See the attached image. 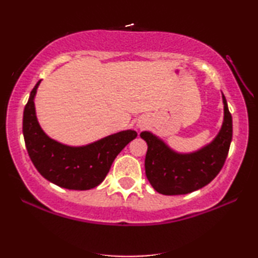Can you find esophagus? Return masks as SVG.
<instances>
[{"mask_svg":"<svg viewBox=\"0 0 258 258\" xmlns=\"http://www.w3.org/2000/svg\"><path fill=\"white\" fill-rule=\"evenodd\" d=\"M140 126H141V124H140ZM141 128H142V126H141Z\"/></svg>","mask_w":258,"mask_h":258,"instance_id":"1","label":"esophagus"}]
</instances>
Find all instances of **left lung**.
<instances>
[{
	"label": "left lung",
	"mask_w": 258,
	"mask_h": 258,
	"mask_svg": "<svg viewBox=\"0 0 258 258\" xmlns=\"http://www.w3.org/2000/svg\"><path fill=\"white\" fill-rule=\"evenodd\" d=\"M224 123L211 144L190 154L176 153L149 132L141 137L148 143L145 174L154 190L162 195H184L209 184L219 174L227 158L233 136L232 115L223 94Z\"/></svg>",
	"instance_id": "1"
}]
</instances>
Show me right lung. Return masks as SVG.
<instances>
[{
	"instance_id": "right-lung-1",
	"label": "right lung",
	"mask_w": 258,
	"mask_h": 258,
	"mask_svg": "<svg viewBox=\"0 0 258 258\" xmlns=\"http://www.w3.org/2000/svg\"><path fill=\"white\" fill-rule=\"evenodd\" d=\"M39 84L40 81L31 91L23 115L24 141L34 167L58 187L73 190L97 187L108 174L117 154L137 137V133L125 130L79 148L51 140L42 132L35 116L33 99Z\"/></svg>"
}]
</instances>
